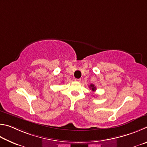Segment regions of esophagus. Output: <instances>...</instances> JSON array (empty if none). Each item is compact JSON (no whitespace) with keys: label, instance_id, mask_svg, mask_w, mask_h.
<instances>
[{"label":"esophagus","instance_id":"obj_1","mask_svg":"<svg viewBox=\"0 0 147 147\" xmlns=\"http://www.w3.org/2000/svg\"><path fill=\"white\" fill-rule=\"evenodd\" d=\"M81 79H75V81H78V82H80Z\"/></svg>","mask_w":147,"mask_h":147}]
</instances>
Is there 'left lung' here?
Returning a JSON list of instances; mask_svg holds the SVG:
<instances>
[{
	"mask_svg": "<svg viewBox=\"0 0 147 147\" xmlns=\"http://www.w3.org/2000/svg\"><path fill=\"white\" fill-rule=\"evenodd\" d=\"M89 87H90V88L93 92H95L96 90V87L95 86V85L93 84H91L89 86Z\"/></svg>",
	"mask_w": 147,
	"mask_h": 147,
	"instance_id": "8db88e82",
	"label": "left lung"
}]
</instances>
